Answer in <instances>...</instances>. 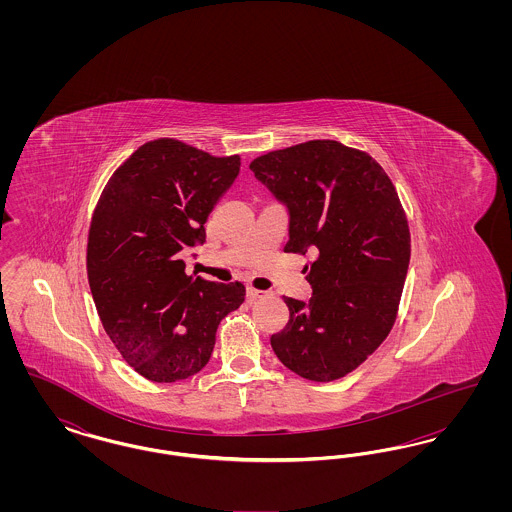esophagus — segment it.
Returning a JSON list of instances; mask_svg holds the SVG:
<instances>
[{"label":"esophagus","instance_id":"34e87169","mask_svg":"<svg viewBox=\"0 0 512 512\" xmlns=\"http://www.w3.org/2000/svg\"><path fill=\"white\" fill-rule=\"evenodd\" d=\"M267 292H263V290H255V288H247V301L249 303H253V301H257V299H261V297H265Z\"/></svg>","mask_w":512,"mask_h":512}]
</instances>
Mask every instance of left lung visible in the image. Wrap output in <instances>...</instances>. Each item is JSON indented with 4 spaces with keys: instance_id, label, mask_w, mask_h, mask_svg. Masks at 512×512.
<instances>
[{
    "instance_id": "8db88e82",
    "label": "left lung",
    "mask_w": 512,
    "mask_h": 512,
    "mask_svg": "<svg viewBox=\"0 0 512 512\" xmlns=\"http://www.w3.org/2000/svg\"><path fill=\"white\" fill-rule=\"evenodd\" d=\"M249 169L288 209L284 249L315 255L303 268L313 297H284L290 322L270 345L301 378H343L388 338L409 270V224L390 176L334 140L270 151Z\"/></svg>"
}]
</instances>
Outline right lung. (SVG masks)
<instances>
[{
    "label": "right lung",
    "mask_w": 512,
    "mask_h": 512,
    "mask_svg": "<svg viewBox=\"0 0 512 512\" xmlns=\"http://www.w3.org/2000/svg\"><path fill=\"white\" fill-rule=\"evenodd\" d=\"M171 138L138 147L101 192L88 234V280L122 359L151 382H176L209 363L220 320L245 299L242 282L186 274L205 222L240 172Z\"/></svg>",
    "instance_id": "1"
}]
</instances>
